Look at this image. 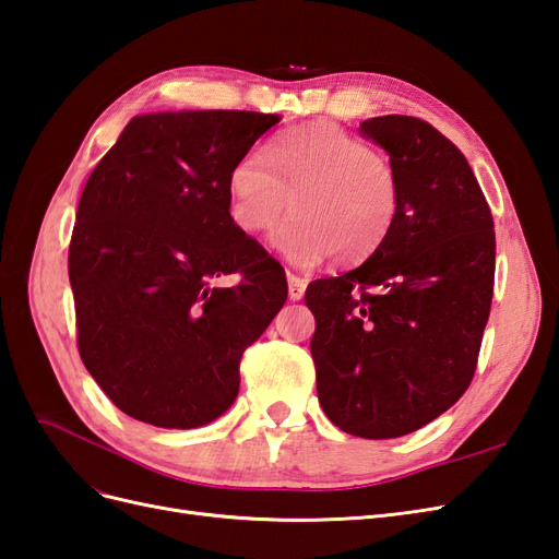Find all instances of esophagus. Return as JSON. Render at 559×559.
<instances>
[{
    "mask_svg": "<svg viewBox=\"0 0 559 559\" xmlns=\"http://www.w3.org/2000/svg\"><path fill=\"white\" fill-rule=\"evenodd\" d=\"M289 298L292 300H300L302 296H306V280H300V277H296V275H292L289 273Z\"/></svg>",
    "mask_w": 559,
    "mask_h": 559,
    "instance_id": "obj_1",
    "label": "esophagus"
}]
</instances>
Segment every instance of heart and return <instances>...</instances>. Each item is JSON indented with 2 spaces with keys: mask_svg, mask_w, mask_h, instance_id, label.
<instances>
[{
  "mask_svg": "<svg viewBox=\"0 0 559 559\" xmlns=\"http://www.w3.org/2000/svg\"><path fill=\"white\" fill-rule=\"evenodd\" d=\"M295 202H290V195ZM230 218L245 233H273V245L296 265L331 257L368 259L399 214V179L392 163L337 126L286 130L261 154H247L228 175Z\"/></svg>",
  "mask_w": 559,
  "mask_h": 559,
  "instance_id": "1",
  "label": "heart"
}]
</instances>
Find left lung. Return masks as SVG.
Returning <instances> with one entry per match:
<instances>
[{"label": "left lung", "instance_id": "8db88e82", "mask_svg": "<svg viewBox=\"0 0 559 559\" xmlns=\"http://www.w3.org/2000/svg\"><path fill=\"white\" fill-rule=\"evenodd\" d=\"M389 154L399 214L384 242L341 277L314 280L310 352L335 427L399 438L462 399L495 289V222L468 160L441 132L389 114L359 126Z\"/></svg>", "mask_w": 559, "mask_h": 559}]
</instances>
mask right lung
I'll return each mask as SVG.
<instances>
[{"label":"right lung","instance_id":"obj_1","mask_svg":"<svg viewBox=\"0 0 559 559\" xmlns=\"http://www.w3.org/2000/svg\"><path fill=\"white\" fill-rule=\"evenodd\" d=\"M280 114L134 116L86 181L70 245L79 354L126 415L222 417L240 359L286 300L282 265L235 226L228 175ZM243 282L218 287L224 274Z\"/></svg>","mask_w":559,"mask_h":559}]
</instances>
